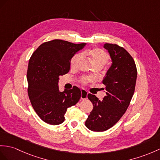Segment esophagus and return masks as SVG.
Here are the masks:
<instances>
[{
	"label": "esophagus",
	"mask_w": 160,
	"mask_h": 160,
	"mask_svg": "<svg viewBox=\"0 0 160 160\" xmlns=\"http://www.w3.org/2000/svg\"><path fill=\"white\" fill-rule=\"evenodd\" d=\"M81 100H85L88 98V93L85 90V89H81Z\"/></svg>",
	"instance_id": "esophagus-1"
}]
</instances>
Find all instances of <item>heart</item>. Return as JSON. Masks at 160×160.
<instances>
[{"mask_svg": "<svg viewBox=\"0 0 160 160\" xmlns=\"http://www.w3.org/2000/svg\"><path fill=\"white\" fill-rule=\"evenodd\" d=\"M84 53L89 56L92 61V63L94 67L99 65L102 67L103 65L107 63L108 59H109V56H108V54L102 49L98 48L88 50L86 52H85ZM81 58H82V54L81 53L75 54V55L72 57L71 62V67H75L77 64L78 63V62L81 60ZM92 80V79L89 78V79H85L84 82H88V81H90Z\"/></svg>", "mask_w": 160, "mask_h": 160, "instance_id": "obj_1", "label": "heart"}]
</instances>
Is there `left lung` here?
<instances>
[{
    "label": "left lung",
    "instance_id": "1",
    "mask_svg": "<svg viewBox=\"0 0 160 160\" xmlns=\"http://www.w3.org/2000/svg\"><path fill=\"white\" fill-rule=\"evenodd\" d=\"M104 48L112 62L102 79L106 96L100 101L95 95H88L93 108L85 126L93 132L109 129L125 113L133 96L137 77L134 60L125 49L111 43H105Z\"/></svg>",
    "mask_w": 160,
    "mask_h": 160
}]
</instances>
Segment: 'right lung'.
<instances>
[{"instance_id": "add662e5", "label": "right lung", "mask_w": 160, "mask_h": 160, "mask_svg": "<svg viewBox=\"0 0 160 160\" xmlns=\"http://www.w3.org/2000/svg\"><path fill=\"white\" fill-rule=\"evenodd\" d=\"M85 45L55 39L41 44L31 56L27 71L28 96L35 112L45 123H63L67 108L81 98L79 88L74 86L60 92L58 81L60 76L69 72L72 58Z\"/></svg>"}]
</instances>
